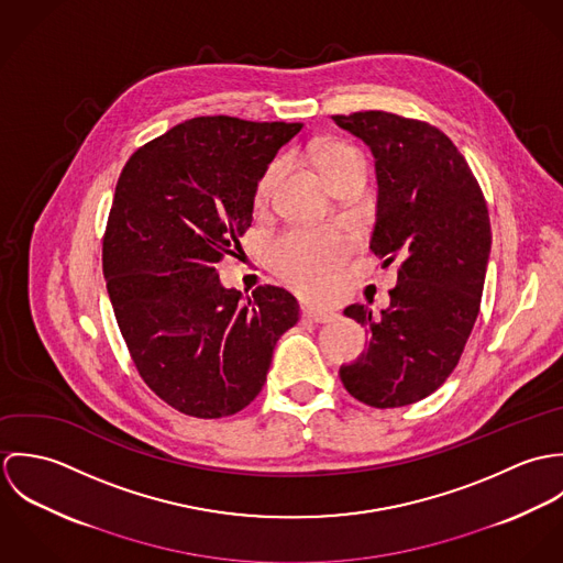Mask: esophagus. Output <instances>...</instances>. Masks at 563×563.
<instances>
[{
	"label": "esophagus",
	"mask_w": 563,
	"mask_h": 563,
	"mask_svg": "<svg viewBox=\"0 0 563 563\" xmlns=\"http://www.w3.org/2000/svg\"><path fill=\"white\" fill-rule=\"evenodd\" d=\"M303 317H306L308 321L329 322L335 319V312L321 310V308H303Z\"/></svg>",
	"instance_id": "obj_1"
}]
</instances>
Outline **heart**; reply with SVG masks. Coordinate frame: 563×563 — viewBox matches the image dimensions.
<instances>
[{"mask_svg": "<svg viewBox=\"0 0 563 563\" xmlns=\"http://www.w3.org/2000/svg\"><path fill=\"white\" fill-rule=\"evenodd\" d=\"M317 161L324 179L333 175L340 166L353 161H362L360 152L346 143H322L317 150ZM282 173V162H273L257 181L255 199L264 201L277 177ZM344 262V249L335 239L317 234H288L273 244L271 266L273 271L295 290L308 297H327L333 292Z\"/></svg>", "mask_w": 563, "mask_h": 563, "instance_id": "obj_1", "label": "heart"}]
</instances>
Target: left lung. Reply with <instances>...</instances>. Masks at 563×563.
Returning <instances> with one entry per match:
<instances>
[{
  "label": "left lung",
  "mask_w": 563,
  "mask_h": 563,
  "mask_svg": "<svg viewBox=\"0 0 563 563\" xmlns=\"http://www.w3.org/2000/svg\"><path fill=\"white\" fill-rule=\"evenodd\" d=\"M331 119L371 147L379 186L371 249L384 266L401 260L379 317L360 303L344 310L371 340L340 379L357 401L402 407L435 393L462 357L482 306L489 214L468 162L438 128L382 110Z\"/></svg>",
  "instance_id": "left-lung-1"
}]
</instances>
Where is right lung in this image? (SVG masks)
Here are the masks:
<instances>
[{
    "instance_id": "add662e5",
    "label": "right lung",
    "mask_w": 563,
    "mask_h": 563,
    "mask_svg": "<svg viewBox=\"0 0 563 563\" xmlns=\"http://www.w3.org/2000/svg\"><path fill=\"white\" fill-rule=\"evenodd\" d=\"M301 128L197 117L134 152L117 181L103 239L108 295L141 377L181 413L241 411L299 321L288 290L242 297L217 268L241 249L257 181Z\"/></svg>"
}]
</instances>
